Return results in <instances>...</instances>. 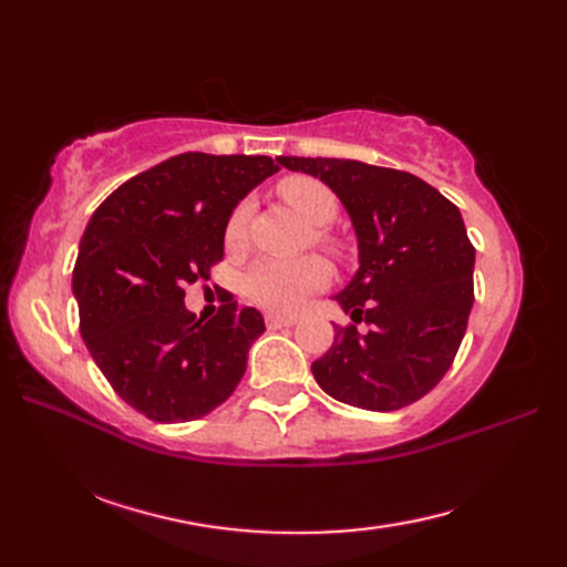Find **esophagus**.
<instances>
[{
  "label": "esophagus",
  "mask_w": 567,
  "mask_h": 567,
  "mask_svg": "<svg viewBox=\"0 0 567 567\" xmlns=\"http://www.w3.org/2000/svg\"><path fill=\"white\" fill-rule=\"evenodd\" d=\"M265 323H268V329L277 331V329L292 327L295 319H292V317H280V315H268V317H265Z\"/></svg>",
  "instance_id": "obj_1"
}]
</instances>
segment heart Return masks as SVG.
I'll return each instance as SVG.
<instances>
[{
    "instance_id": "obj_1",
    "label": "heart",
    "mask_w": 567,
    "mask_h": 567,
    "mask_svg": "<svg viewBox=\"0 0 567 567\" xmlns=\"http://www.w3.org/2000/svg\"><path fill=\"white\" fill-rule=\"evenodd\" d=\"M280 197L292 209L315 224V240L339 252L341 244L327 224L339 216V197L336 192L323 185L317 177L297 175L287 177L277 185ZM250 221V202H240L226 221V246L240 248L246 244ZM331 282L329 265L321 258L307 256L297 260H258L244 277V292L252 305L272 311V315H295L311 295L321 292Z\"/></svg>"
}]
</instances>
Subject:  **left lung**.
Masks as SVG:
<instances>
[{"mask_svg":"<svg viewBox=\"0 0 567 567\" xmlns=\"http://www.w3.org/2000/svg\"><path fill=\"white\" fill-rule=\"evenodd\" d=\"M277 163L327 183L355 226L360 268L336 295L353 321L311 363L333 400L394 412L429 394L453 365L475 302V246L451 199L412 173L339 158Z\"/></svg>","mask_w":567,"mask_h":567,"instance_id":"8db88e82","label":"left lung"}]
</instances>
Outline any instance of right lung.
<instances>
[{
  "label": "right lung",
  "mask_w": 567,
  "mask_h": 567,
  "mask_svg": "<svg viewBox=\"0 0 567 567\" xmlns=\"http://www.w3.org/2000/svg\"><path fill=\"white\" fill-rule=\"evenodd\" d=\"M275 171L268 155H175L114 189L84 228L72 270L80 333L114 392L153 421L207 416L244 378L260 311L228 295L197 319L185 285L209 277L228 216Z\"/></svg>",
  "instance_id": "add662e5"
}]
</instances>
